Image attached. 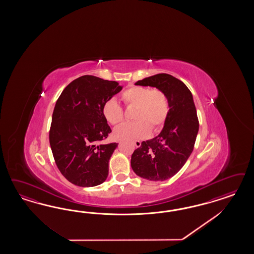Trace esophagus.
Returning <instances> with one entry per match:
<instances>
[{
  "label": "esophagus",
  "instance_id": "34e87169",
  "mask_svg": "<svg viewBox=\"0 0 254 254\" xmlns=\"http://www.w3.org/2000/svg\"><path fill=\"white\" fill-rule=\"evenodd\" d=\"M134 144H135V146L137 147V148H138V147L140 146L141 142H140L139 140H135V141H134Z\"/></svg>",
  "mask_w": 254,
  "mask_h": 254
}]
</instances>
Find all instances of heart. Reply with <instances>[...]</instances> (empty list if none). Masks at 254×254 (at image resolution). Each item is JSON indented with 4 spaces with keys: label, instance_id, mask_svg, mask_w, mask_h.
Listing matches in <instances>:
<instances>
[{
    "label": "heart",
    "instance_id": "obj_1",
    "mask_svg": "<svg viewBox=\"0 0 254 254\" xmlns=\"http://www.w3.org/2000/svg\"><path fill=\"white\" fill-rule=\"evenodd\" d=\"M127 106H136L133 119L136 121L124 124L115 130V137L122 138H142L147 137L151 129L158 130L168 117L169 99L165 93L148 86L132 85L121 94ZM105 119L113 126L123 122L125 115L122 106L115 99L108 100L102 108Z\"/></svg>",
    "mask_w": 254,
    "mask_h": 254
}]
</instances>
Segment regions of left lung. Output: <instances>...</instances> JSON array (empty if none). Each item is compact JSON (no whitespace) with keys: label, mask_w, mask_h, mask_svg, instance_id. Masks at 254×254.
Returning a JSON list of instances; mask_svg holds the SVG:
<instances>
[{"label":"left lung","mask_w":254,"mask_h":254,"mask_svg":"<svg viewBox=\"0 0 254 254\" xmlns=\"http://www.w3.org/2000/svg\"><path fill=\"white\" fill-rule=\"evenodd\" d=\"M135 85L155 87L169 99V115L161 132L142 141L131 155V168L138 176L162 182L174 176L193 150L199 124L192 93L168 73L146 77Z\"/></svg>","instance_id":"8db88e82"}]
</instances>
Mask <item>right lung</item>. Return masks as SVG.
Segmentation results:
<instances>
[{"instance_id":"1","label":"right lung","mask_w":254,"mask_h":254,"mask_svg":"<svg viewBox=\"0 0 254 254\" xmlns=\"http://www.w3.org/2000/svg\"><path fill=\"white\" fill-rule=\"evenodd\" d=\"M122 88L116 81L84 75L67 85L57 100L49 142L58 169L72 185L93 187L107 179L109 160L118 143H100L112 132L102 108Z\"/></svg>"}]
</instances>
